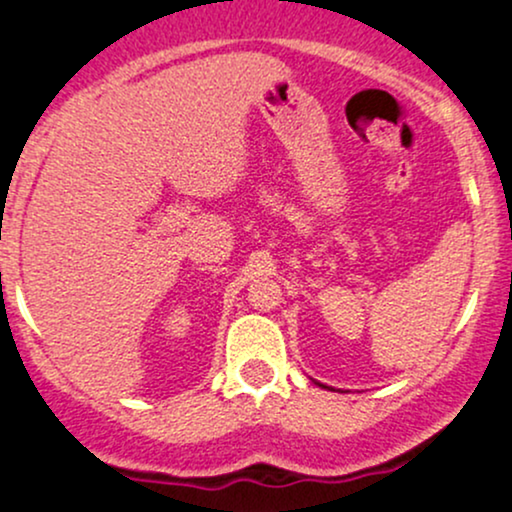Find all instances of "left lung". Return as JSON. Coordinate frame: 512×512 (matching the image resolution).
<instances>
[{"label":"left lung","instance_id":"obj_1","mask_svg":"<svg viewBox=\"0 0 512 512\" xmlns=\"http://www.w3.org/2000/svg\"><path fill=\"white\" fill-rule=\"evenodd\" d=\"M313 383H315V385H320V387H325V390H332L330 385H322V383H317V380H313Z\"/></svg>","mask_w":512,"mask_h":512}]
</instances>
